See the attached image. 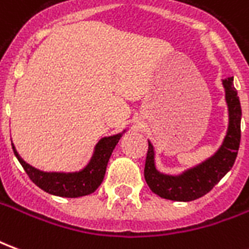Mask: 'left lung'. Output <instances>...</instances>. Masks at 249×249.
Returning a JSON list of instances; mask_svg holds the SVG:
<instances>
[{
  "instance_id": "1",
  "label": "left lung",
  "mask_w": 249,
  "mask_h": 249,
  "mask_svg": "<svg viewBox=\"0 0 249 249\" xmlns=\"http://www.w3.org/2000/svg\"><path fill=\"white\" fill-rule=\"evenodd\" d=\"M223 85L230 113V124L224 141L213 156L178 176H169L160 173L156 169L153 145L148 141L144 178L152 192L159 195L160 197L175 201L196 200L207 195L233 165L240 146L241 107L237 92L233 87V78L230 77L228 80H224Z\"/></svg>"
}]
</instances>
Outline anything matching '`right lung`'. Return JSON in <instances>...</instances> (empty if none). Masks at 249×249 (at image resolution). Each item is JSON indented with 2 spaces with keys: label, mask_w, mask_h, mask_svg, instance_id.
Instances as JSON below:
<instances>
[{
  "label": "right lung",
  "mask_w": 249,
  "mask_h": 249,
  "mask_svg": "<svg viewBox=\"0 0 249 249\" xmlns=\"http://www.w3.org/2000/svg\"><path fill=\"white\" fill-rule=\"evenodd\" d=\"M120 135L104 137L98 141L94 148L93 156L87 167L80 172L74 173H57V172H42L36 169L19 157V155L13 146V152L16 157L18 159L19 164L22 165L25 172L28 173L29 178L42 191L61 196V197H81L93 193L100 184L103 183L107 165H108L109 157L113 152L114 146L121 139Z\"/></svg>",
  "instance_id": "1"
}]
</instances>
